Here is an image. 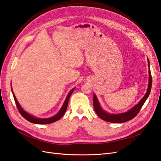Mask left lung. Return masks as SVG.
Segmentation results:
<instances>
[{
  "instance_id": "8db88e82",
  "label": "left lung",
  "mask_w": 161,
  "mask_h": 161,
  "mask_svg": "<svg viewBox=\"0 0 161 161\" xmlns=\"http://www.w3.org/2000/svg\"><path fill=\"white\" fill-rule=\"evenodd\" d=\"M148 63L149 66V82H148V87L147 89V93L145 94L144 97L140 100L139 103L134 106L132 109H131L130 111L125 112L124 114H110L108 113H106L104 111L99 103V101L97 100L95 95H93V107L95 111L96 112L97 115H98L101 119L104 121H108L111 123H124L125 121L132 119L134 118L138 115L140 110L142 108V107L144 104L146 100L147 99L148 97L150 92L151 91V87H152V76H151V72L150 70V64L149 60L148 59Z\"/></svg>"
}]
</instances>
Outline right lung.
<instances>
[{"label":"right lung","mask_w":161,"mask_h":161,"mask_svg":"<svg viewBox=\"0 0 161 161\" xmlns=\"http://www.w3.org/2000/svg\"><path fill=\"white\" fill-rule=\"evenodd\" d=\"M75 89V88L72 89L70 92L69 93V95H67V97L66 99L64 101V104H63L62 107L61 109L60 110V111L58 112V113L52 117V118H46V119H40V118H35V117H33L31 115H30L29 114H27V112H25V111H24L22 108L20 106V105H19V103H18V101L16 99L15 96H14L13 92V97H14V101H15V103H16V105H17V108L19 111V113L21 114V115L24 118H25V119H27V121H30V122H31V123H33V124H51V123H53L54 122V121H56L58 120H59L63 116V115H64L65 114V112L66 111V109H67V107H68V103H69V98L70 95H72V93L73 92V91H74V90Z\"/></svg>","instance_id":"right-lung-1"}]
</instances>
